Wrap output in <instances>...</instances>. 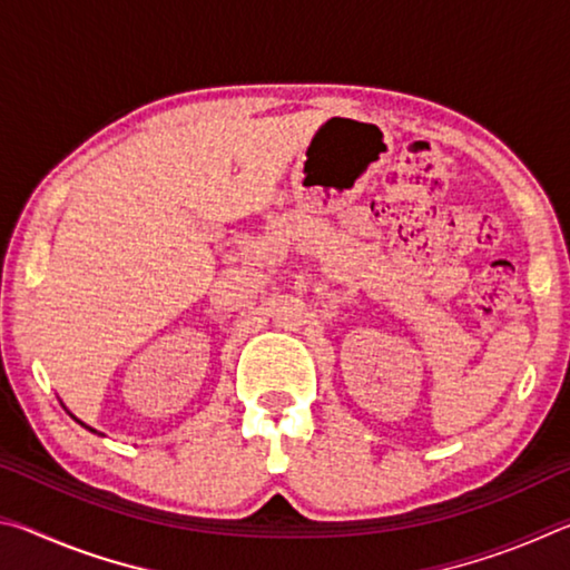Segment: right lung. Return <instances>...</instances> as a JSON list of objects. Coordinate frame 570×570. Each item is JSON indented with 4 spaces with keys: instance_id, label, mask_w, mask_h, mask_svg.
I'll return each mask as SVG.
<instances>
[{
    "instance_id": "right-lung-1",
    "label": "right lung",
    "mask_w": 570,
    "mask_h": 570,
    "mask_svg": "<svg viewBox=\"0 0 570 570\" xmlns=\"http://www.w3.org/2000/svg\"><path fill=\"white\" fill-rule=\"evenodd\" d=\"M75 420H77V417H75ZM77 422H80V420H77ZM80 424H82V428H85V430H90V432H98V430H92V428H90V424H85V422H80ZM98 435H102V432H98Z\"/></svg>"
}]
</instances>
